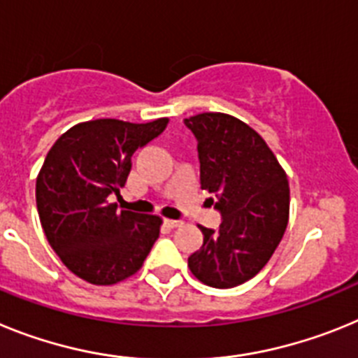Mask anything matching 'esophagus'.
I'll return each mask as SVG.
<instances>
[{"mask_svg":"<svg viewBox=\"0 0 358 358\" xmlns=\"http://www.w3.org/2000/svg\"><path fill=\"white\" fill-rule=\"evenodd\" d=\"M164 226L170 227V229H176V227L182 226V220H170V218H166V220H164Z\"/></svg>","mask_w":358,"mask_h":358,"instance_id":"esophagus-1","label":"esophagus"}]
</instances>
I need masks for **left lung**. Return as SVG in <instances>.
I'll return each instance as SVG.
<instances>
[{
  "instance_id": "8db88e82",
  "label": "left lung",
  "mask_w": 358,
  "mask_h": 358,
  "mask_svg": "<svg viewBox=\"0 0 358 358\" xmlns=\"http://www.w3.org/2000/svg\"><path fill=\"white\" fill-rule=\"evenodd\" d=\"M197 140L201 188L215 195L222 222L201 227L204 242L188 258L199 281L231 289L267 265L289 222L290 189L285 170L248 123L224 113L185 120Z\"/></svg>"
}]
</instances>
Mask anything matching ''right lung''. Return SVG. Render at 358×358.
Segmentation results:
<instances>
[{
  "label": "right lung",
  "mask_w": 358,
  "mask_h": 358,
  "mask_svg": "<svg viewBox=\"0 0 358 358\" xmlns=\"http://www.w3.org/2000/svg\"><path fill=\"white\" fill-rule=\"evenodd\" d=\"M169 118L78 123L50 148L37 176L41 226L62 264L93 285L136 274L159 236L161 218L118 211V197L138 148L166 129Z\"/></svg>",
  "instance_id": "add662e5"
}]
</instances>
